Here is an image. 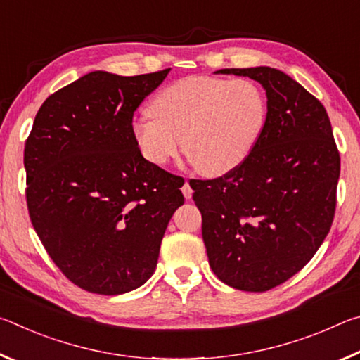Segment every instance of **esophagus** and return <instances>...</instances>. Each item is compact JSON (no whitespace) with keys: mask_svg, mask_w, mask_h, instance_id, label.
I'll use <instances>...</instances> for the list:
<instances>
[{"mask_svg":"<svg viewBox=\"0 0 360 360\" xmlns=\"http://www.w3.org/2000/svg\"><path fill=\"white\" fill-rule=\"evenodd\" d=\"M192 187H191V184H188V182L186 181V184L182 186V193H184V197H186V200H191L192 198Z\"/></svg>","mask_w":360,"mask_h":360,"instance_id":"1","label":"esophagus"}]
</instances>
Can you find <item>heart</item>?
<instances>
[{
  "mask_svg": "<svg viewBox=\"0 0 360 360\" xmlns=\"http://www.w3.org/2000/svg\"><path fill=\"white\" fill-rule=\"evenodd\" d=\"M149 114L131 125L146 160L165 165L182 146L198 173L222 176L252 154L265 129L268 100L249 79L188 76L163 87Z\"/></svg>",
  "mask_w": 360,
  "mask_h": 360,
  "instance_id": "1",
  "label": "heart"
}]
</instances>
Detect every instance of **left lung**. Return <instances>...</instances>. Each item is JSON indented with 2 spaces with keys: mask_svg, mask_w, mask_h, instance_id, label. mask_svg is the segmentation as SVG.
<instances>
[{
  "mask_svg": "<svg viewBox=\"0 0 360 360\" xmlns=\"http://www.w3.org/2000/svg\"><path fill=\"white\" fill-rule=\"evenodd\" d=\"M265 89L268 117L257 146L222 178L192 179L214 275L230 288L265 292L313 259L332 227L340 154L326 108L285 72L225 68Z\"/></svg>",
  "mask_w": 360,
  "mask_h": 360,
  "instance_id": "1",
  "label": "left lung"
}]
</instances>
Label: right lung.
Here are the masks:
<instances>
[{
	"label": "right lung",
	"mask_w": 360,
	"mask_h": 360,
	"mask_svg": "<svg viewBox=\"0 0 360 360\" xmlns=\"http://www.w3.org/2000/svg\"><path fill=\"white\" fill-rule=\"evenodd\" d=\"M168 70L141 76L92 71L42 103L25 143L32 224L63 275L119 295L152 276L184 179L146 160L133 112Z\"/></svg>",
	"instance_id": "1"
}]
</instances>
